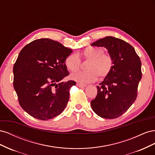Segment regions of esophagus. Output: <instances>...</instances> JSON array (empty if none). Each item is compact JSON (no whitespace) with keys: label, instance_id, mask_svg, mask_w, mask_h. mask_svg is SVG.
<instances>
[{"label":"esophagus","instance_id":"obj_1","mask_svg":"<svg viewBox=\"0 0 155 155\" xmlns=\"http://www.w3.org/2000/svg\"><path fill=\"white\" fill-rule=\"evenodd\" d=\"M76 85L78 87H80V88H83V87H87V85H84V84H81V83H77Z\"/></svg>","mask_w":155,"mask_h":155}]
</instances>
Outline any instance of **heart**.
<instances>
[{
	"instance_id": "1",
	"label": "heart",
	"mask_w": 155,
	"mask_h": 155,
	"mask_svg": "<svg viewBox=\"0 0 155 155\" xmlns=\"http://www.w3.org/2000/svg\"><path fill=\"white\" fill-rule=\"evenodd\" d=\"M83 59L88 60L86 65L87 70L74 72L70 75V79L80 83L95 81L97 76L105 78L112 71L114 60L109 54H104V50L95 46H88L81 54ZM64 64L70 71L75 72L80 67L81 61L76 54H69L64 60Z\"/></svg>"
}]
</instances>
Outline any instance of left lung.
Instances as JSON below:
<instances>
[{"label":"left lung","instance_id":"obj_1","mask_svg":"<svg viewBox=\"0 0 155 155\" xmlns=\"http://www.w3.org/2000/svg\"><path fill=\"white\" fill-rule=\"evenodd\" d=\"M91 46L105 47L114 60L112 71L97 86V94L91 102V107L101 118H118L137 99L142 78L141 61L132 46L114 37L107 36Z\"/></svg>","mask_w":155,"mask_h":155}]
</instances>
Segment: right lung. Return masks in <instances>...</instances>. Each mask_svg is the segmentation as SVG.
<instances>
[{"label": "right lung", "instance_id": "1", "mask_svg": "<svg viewBox=\"0 0 155 155\" xmlns=\"http://www.w3.org/2000/svg\"><path fill=\"white\" fill-rule=\"evenodd\" d=\"M72 52L50 39H36L20 51L13 66V87L21 107L34 118L48 120L66 107L76 82L61 81L68 76L64 60Z\"/></svg>", "mask_w": 155, "mask_h": 155}]
</instances>
